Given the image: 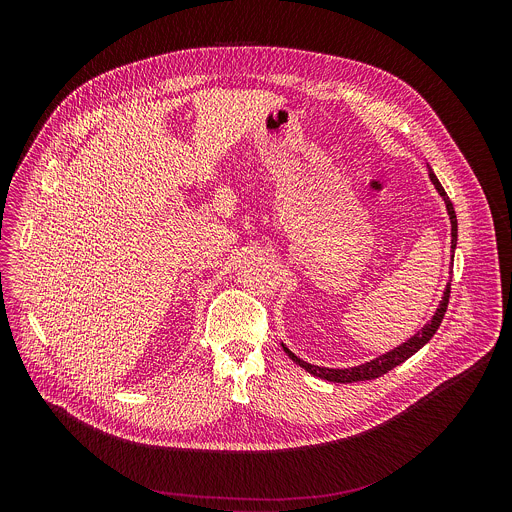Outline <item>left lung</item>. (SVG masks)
<instances>
[{
  "label": "left lung",
  "instance_id": "1",
  "mask_svg": "<svg viewBox=\"0 0 512 512\" xmlns=\"http://www.w3.org/2000/svg\"><path fill=\"white\" fill-rule=\"evenodd\" d=\"M429 178H431L435 190L440 192V196H442L444 202H446V208H448V214H450V223H452V251H454V249H456V241H458V218H456L454 204H452V200L448 198L444 186L440 184V180H437V176L433 174L431 168H429ZM452 259H454V255H452ZM448 302H450V283L446 285L444 298H442L440 306H437L433 318H431L415 336H411V338H409L407 342H403L401 346L393 348L391 352H387V354H383V356H379V358H375V360H371V362L358 364V367H350V369H326V367H316V364H310V362L298 358L285 344H281V346H283V350L287 352V356H289L291 360H294L296 364H300L302 369H306L310 375H314V377H318V379H324V381H330V383L371 381V379L383 377L385 373L393 371V369L397 367V364L405 362L409 356H413L419 348H423V346L431 340V336L437 332V328H440V324H442V320H444V314H446V310H448Z\"/></svg>",
  "mask_w": 512,
  "mask_h": 512
}]
</instances>
